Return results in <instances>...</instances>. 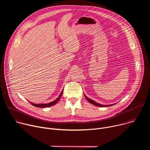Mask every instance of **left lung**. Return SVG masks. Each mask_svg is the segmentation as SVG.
Listing matches in <instances>:
<instances>
[{
    "instance_id": "obj_1",
    "label": "left lung",
    "mask_w": 150,
    "mask_h": 150,
    "mask_svg": "<svg viewBox=\"0 0 150 150\" xmlns=\"http://www.w3.org/2000/svg\"><path fill=\"white\" fill-rule=\"evenodd\" d=\"M84 96H85V98H86V99L88 100V101H89L90 103H91V104H94V105H95L96 106H98V107H108V106H111V105H113L115 104H110V105H103V104H99V103L93 101V100H91L90 98H88L85 94H84Z\"/></svg>"
}]
</instances>
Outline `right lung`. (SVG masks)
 Instances as JSON below:
<instances>
[{
  "label": "right lung",
  "instance_id": "obj_1",
  "mask_svg": "<svg viewBox=\"0 0 150 150\" xmlns=\"http://www.w3.org/2000/svg\"><path fill=\"white\" fill-rule=\"evenodd\" d=\"M63 90H62V91L61 92L60 94L59 95V96L57 97V99H56L55 100H54L52 102H50L49 103H47V104H34V103H33L30 101H29L33 105L35 106V107H37V108H49V107H50V106H52L53 105H54L55 104L57 103V102L60 100V97H62V94H63Z\"/></svg>",
  "mask_w": 150,
  "mask_h": 150
}]
</instances>
